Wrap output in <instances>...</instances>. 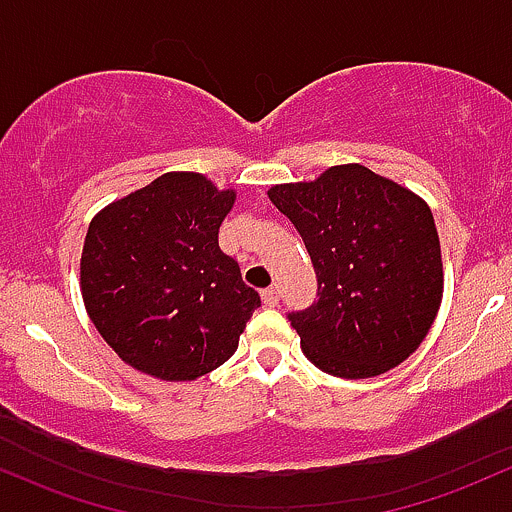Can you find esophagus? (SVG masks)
<instances>
[{"label": "esophagus", "mask_w": 512, "mask_h": 512, "mask_svg": "<svg viewBox=\"0 0 512 512\" xmlns=\"http://www.w3.org/2000/svg\"><path fill=\"white\" fill-rule=\"evenodd\" d=\"M262 301H265V306H277V303H279V286H269V289L262 291Z\"/></svg>", "instance_id": "esophagus-1"}]
</instances>
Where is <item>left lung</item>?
<instances>
[{"label":"left lung","mask_w":512,"mask_h":512,"mask_svg":"<svg viewBox=\"0 0 512 512\" xmlns=\"http://www.w3.org/2000/svg\"><path fill=\"white\" fill-rule=\"evenodd\" d=\"M267 196L299 230L318 277V301L289 313L308 362L369 379L411 357L445 289L430 206L357 162Z\"/></svg>","instance_id":"obj_1"}]
</instances>
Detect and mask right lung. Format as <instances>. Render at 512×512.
<instances>
[{"mask_svg":"<svg viewBox=\"0 0 512 512\" xmlns=\"http://www.w3.org/2000/svg\"><path fill=\"white\" fill-rule=\"evenodd\" d=\"M235 189L165 172L92 218L80 260L89 318L111 350L162 381H194L233 357L260 294L218 247Z\"/></svg>","mask_w":512,"mask_h":512,"instance_id":"add662e5","label":"right lung"}]
</instances>
